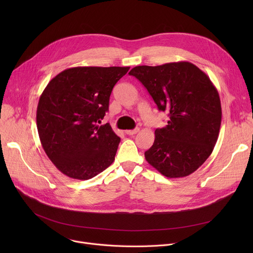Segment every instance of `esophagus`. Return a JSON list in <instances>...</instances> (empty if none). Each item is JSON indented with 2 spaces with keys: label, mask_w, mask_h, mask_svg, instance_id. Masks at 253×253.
<instances>
[{
  "label": "esophagus",
  "mask_w": 253,
  "mask_h": 253,
  "mask_svg": "<svg viewBox=\"0 0 253 253\" xmlns=\"http://www.w3.org/2000/svg\"><path fill=\"white\" fill-rule=\"evenodd\" d=\"M138 131H139V129H138V128H135V129H133V130H125V133H126L127 135H133V134H136Z\"/></svg>",
  "instance_id": "obj_1"
}]
</instances>
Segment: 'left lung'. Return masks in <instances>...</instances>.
<instances>
[{
  "label": "left lung",
  "mask_w": 253,
  "mask_h": 253,
  "mask_svg": "<svg viewBox=\"0 0 253 253\" xmlns=\"http://www.w3.org/2000/svg\"><path fill=\"white\" fill-rule=\"evenodd\" d=\"M129 75L147 88L159 111L169 120L155 130L145 160L169 178L188 176L211 155L217 141L221 105L209 77L189 61L139 65Z\"/></svg>",
  "instance_id": "obj_1"
}]
</instances>
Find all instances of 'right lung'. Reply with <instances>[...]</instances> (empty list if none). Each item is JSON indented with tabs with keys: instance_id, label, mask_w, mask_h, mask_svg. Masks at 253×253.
Listing matches in <instances>:
<instances>
[{
	"instance_id": "1",
	"label": "right lung",
	"mask_w": 253,
	"mask_h": 253,
	"mask_svg": "<svg viewBox=\"0 0 253 253\" xmlns=\"http://www.w3.org/2000/svg\"><path fill=\"white\" fill-rule=\"evenodd\" d=\"M129 66H77L53 78L40 96L37 128L42 147L66 176L87 180L115 160L120 137L99 126L116 83Z\"/></svg>"
}]
</instances>
